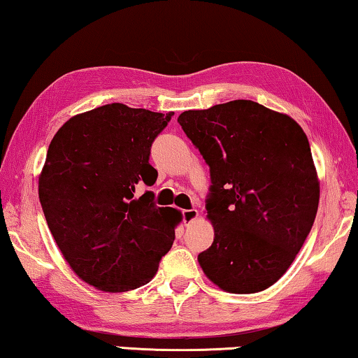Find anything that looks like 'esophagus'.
I'll return each mask as SVG.
<instances>
[{"mask_svg":"<svg viewBox=\"0 0 358 358\" xmlns=\"http://www.w3.org/2000/svg\"><path fill=\"white\" fill-rule=\"evenodd\" d=\"M196 217H198V211L196 210H185V211H182V219H184V224L185 225L196 221Z\"/></svg>","mask_w":358,"mask_h":358,"instance_id":"esophagus-1","label":"esophagus"}]
</instances>
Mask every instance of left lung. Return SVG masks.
I'll return each instance as SVG.
<instances>
[{"label": "left lung", "instance_id": "1", "mask_svg": "<svg viewBox=\"0 0 358 358\" xmlns=\"http://www.w3.org/2000/svg\"><path fill=\"white\" fill-rule=\"evenodd\" d=\"M178 122L211 173L214 241L198 255L200 267L227 293L267 289L317 216L320 180L306 133L287 113L245 99L187 110Z\"/></svg>", "mask_w": 358, "mask_h": 358}]
</instances>
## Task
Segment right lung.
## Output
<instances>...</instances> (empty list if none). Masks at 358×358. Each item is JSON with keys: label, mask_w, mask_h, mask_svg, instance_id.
Masks as SVG:
<instances>
[{"label": "right lung", "mask_w": 358, "mask_h": 358, "mask_svg": "<svg viewBox=\"0 0 358 358\" xmlns=\"http://www.w3.org/2000/svg\"><path fill=\"white\" fill-rule=\"evenodd\" d=\"M173 117L107 103L62 124L48 148L38 195L64 259L96 289L124 293L155 277L182 221L176 208L153 205L148 163L155 137Z\"/></svg>", "instance_id": "1"}]
</instances>
